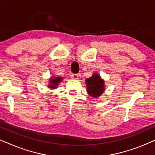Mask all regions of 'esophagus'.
<instances>
[{"label": "esophagus", "instance_id": "34e87169", "mask_svg": "<svg viewBox=\"0 0 155 155\" xmlns=\"http://www.w3.org/2000/svg\"><path fill=\"white\" fill-rule=\"evenodd\" d=\"M71 78H73V79L77 80V79H78V78H79V75H78V74H72Z\"/></svg>", "mask_w": 155, "mask_h": 155}]
</instances>
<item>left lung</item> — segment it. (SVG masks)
Masks as SVG:
<instances>
[{
  "mask_svg": "<svg viewBox=\"0 0 155 155\" xmlns=\"http://www.w3.org/2000/svg\"><path fill=\"white\" fill-rule=\"evenodd\" d=\"M87 92L90 96L97 97L104 91V81L97 74H94L93 76L86 80Z\"/></svg>",
  "mask_w": 155,
  "mask_h": 155,
  "instance_id": "8db88e82",
  "label": "left lung"
}]
</instances>
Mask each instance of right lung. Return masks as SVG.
I'll return each instance as SVG.
<instances>
[{
	"instance_id": "obj_1",
	"label": "right lung",
	"mask_w": 155,
	"mask_h": 155,
	"mask_svg": "<svg viewBox=\"0 0 155 155\" xmlns=\"http://www.w3.org/2000/svg\"><path fill=\"white\" fill-rule=\"evenodd\" d=\"M62 79H63V78H60V77L52 78L51 80H50V81H51L50 85H48V86H49L50 87L52 88V89L56 88L57 87V84H58L59 82L61 81V80H62Z\"/></svg>"
}]
</instances>
